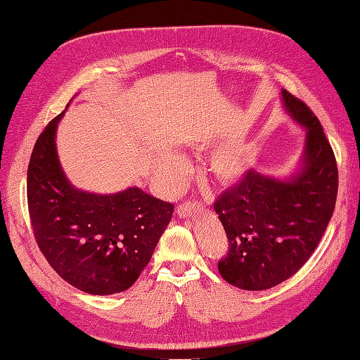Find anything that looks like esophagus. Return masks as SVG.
<instances>
[{
    "label": "esophagus",
    "mask_w": 360,
    "mask_h": 360,
    "mask_svg": "<svg viewBox=\"0 0 360 360\" xmlns=\"http://www.w3.org/2000/svg\"><path fill=\"white\" fill-rule=\"evenodd\" d=\"M198 209H200L198 202L188 201V202H183L177 207V214L180 217H188V216H192L195 212H198Z\"/></svg>",
    "instance_id": "obj_1"
}]
</instances>
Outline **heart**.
Listing matches in <instances>:
<instances>
[{
    "label": "heart",
    "instance_id": "obj_1",
    "mask_svg": "<svg viewBox=\"0 0 360 360\" xmlns=\"http://www.w3.org/2000/svg\"><path fill=\"white\" fill-rule=\"evenodd\" d=\"M250 165L248 150L240 146H225L217 148L209 160V171L217 181L231 183L242 179ZM186 171L184 162L174 155L163 158L158 165V176L169 189L179 188Z\"/></svg>",
    "mask_w": 360,
    "mask_h": 360
}]
</instances>
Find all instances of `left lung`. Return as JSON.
<instances>
[{"instance_id":"1","label":"left lung","mask_w":360,"mask_h":360,"mask_svg":"<svg viewBox=\"0 0 360 360\" xmlns=\"http://www.w3.org/2000/svg\"><path fill=\"white\" fill-rule=\"evenodd\" d=\"M282 99L308 130L303 169L288 181L249 169L213 204L228 238V252L217 270L242 290H267L299 271L335 210L338 165L329 139L307 103L287 90Z\"/></svg>"}]
</instances>
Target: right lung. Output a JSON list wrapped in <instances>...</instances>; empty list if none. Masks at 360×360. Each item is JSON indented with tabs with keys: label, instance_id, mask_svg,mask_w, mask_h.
<instances>
[{
	"label": "right lung",
	"instance_id": "obj_1",
	"mask_svg": "<svg viewBox=\"0 0 360 360\" xmlns=\"http://www.w3.org/2000/svg\"><path fill=\"white\" fill-rule=\"evenodd\" d=\"M52 118L32 148L27 200L32 233L49 266L84 292L114 294L135 284L148 264L174 204L138 188L115 195L75 189L64 177Z\"/></svg>",
	"mask_w": 360,
	"mask_h": 360
}]
</instances>
